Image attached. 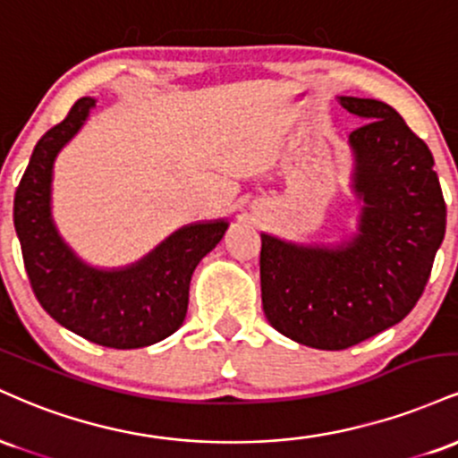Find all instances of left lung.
Listing matches in <instances>:
<instances>
[{
	"label": "left lung",
	"instance_id": "1",
	"mask_svg": "<svg viewBox=\"0 0 458 458\" xmlns=\"http://www.w3.org/2000/svg\"><path fill=\"white\" fill-rule=\"evenodd\" d=\"M364 120L349 135L355 233L295 243L262 233L260 291L273 329L299 344L343 351L390 329L427 286L445 234V202L428 146L375 98L338 97Z\"/></svg>",
	"mask_w": 458,
	"mask_h": 458
}]
</instances>
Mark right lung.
Wrapping results in <instances>:
<instances>
[{
	"label": "right lung",
	"mask_w": 458,
	"mask_h": 458,
	"mask_svg": "<svg viewBox=\"0 0 458 458\" xmlns=\"http://www.w3.org/2000/svg\"><path fill=\"white\" fill-rule=\"evenodd\" d=\"M94 105L92 97L79 98L66 118L38 140L14 196V230L34 295L51 318L94 344L140 349L181 327L193 271L230 222L182 225L127 267L103 269L79 259L57 230L51 191L57 155L81 131Z\"/></svg>",
	"instance_id": "1"
}]
</instances>
